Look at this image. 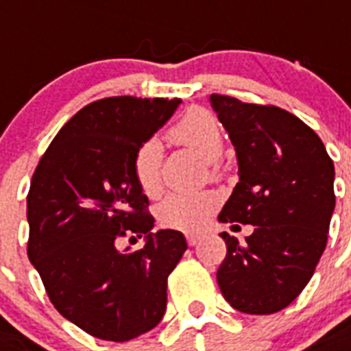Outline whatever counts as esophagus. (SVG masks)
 <instances>
[{"mask_svg":"<svg viewBox=\"0 0 351 351\" xmlns=\"http://www.w3.org/2000/svg\"><path fill=\"white\" fill-rule=\"evenodd\" d=\"M185 238H187V243H189L191 247H195V245L202 240L200 234H191V232L187 236H185Z\"/></svg>","mask_w":351,"mask_h":351,"instance_id":"34e87169","label":"esophagus"}]
</instances>
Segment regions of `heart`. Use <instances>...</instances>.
I'll use <instances>...</instances> for the list:
<instances>
[{
    "mask_svg": "<svg viewBox=\"0 0 351 351\" xmlns=\"http://www.w3.org/2000/svg\"><path fill=\"white\" fill-rule=\"evenodd\" d=\"M169 138L175 144L195 151L205 162H215L223 149V133L220 124L207 110L193 108L169 130ZM162 146L155 138L142 142L133 156V171L141 189L153 196L160 189ZM220 196L213 191L182 193L175 191L156 207V216L162 225L180 230H200L210 215L218 209Z\"/></svg>",
    "mask_w": 351,
    "mask_h": 351,
    "instance_id": "1",
    "label": "heart"
}]
</instances>
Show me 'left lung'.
Segmentation results:
<instances>
[{
	"instance_id": "left-lung-1",
	"label": "left lung",
	"mask_w": 351,
	"mask_h": 351,
	"mask_svg": "<svg viewBox=\"0 0 351 351\" xmlns=\"http://www.w3.org/2000/svg\"><path fill=\"white\" fill-rule=\"evenodd\" d=\"M209 102L240 176L218 221L254 227L243 243L221 232L227 256L216 279L232 308L274 314L301 294L324 252L335 209L333 162L315 131L289 111L225 95Z\"/></svg>"
}]
</instances>
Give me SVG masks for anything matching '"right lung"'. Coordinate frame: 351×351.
<instances>
[{
    "label": "right lung",
    "mask_w": 351,
    "mask_h": 351,
    "mask_svg": "<svg viewBox=\"0 0 351 351\" xmlns=\"http://www.w3.org/2000/svg\"><path fill=\"white\" fill-rule=\"evenodd\" d=\"M180 104L130 95L88 104L57 133L30 182L28 259L57 312L97 339L124 343L166 314L167 276L187 241L180 230L153 232L133 156ZM126 234H144L145 247L119 250Z\"/></svg>",
    "instance_id": "1"
}]
</instances>
